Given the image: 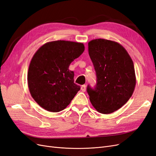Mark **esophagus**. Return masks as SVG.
<instances>
[{"mask_svg":"<svg viewBox=\"0 0 156 156\" xmlns=\"http://www.w3.org/2000/svg\"><path fill=\"white\" fill-rule=\"evenodd\" d=\"M81 90L83 91V92H85L86 91V85L85 84H83V85H82L81 86Z\"/></svg>","mask_w":156,"mask_h":156,"instance_id":"1","label":"esophagus"}]
</instances>
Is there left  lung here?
Instances as JSON below:
<instances>
[{
    "mask_svg": "<svg viewBox=\"0 0 156 156\" xmlns=\"http://www.w3.org/2000/svg\"><path fill=\"white\" fill-rule=\"evenodd\" d=\"M88 54L97 76L95 88L87 87L93 107L102 114H110L129 100L136 85L133 60L118 42L95 39L88 42Z\"/></svg>",
    "mask_w": 156,
    "mask_h": 156,
    "instance_id": "8db88e82",
    "label": "left lung"
}]
</instances>
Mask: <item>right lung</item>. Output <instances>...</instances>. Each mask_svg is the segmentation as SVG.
<instances>
[{
	"instance_id": "right-lung-1",
	"label": "right lung",
	"mask_w": 156,
	"mask_h": 156,
	"mask_svg": "<svg viewBox=\"0 0 156 156\" xmlns=\"http://www.w3.org/2000/svg\"><path fill=\"white\" fill-rule=\"evenodd\" d=\"M84 51L83 43L65 40L49 41L37 49L27 81L32 98L41 107L56 112L69 104L81 88L74 83V73L69 66Z\"/></svg>"
}]
</instances>
